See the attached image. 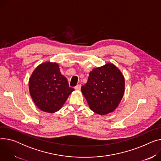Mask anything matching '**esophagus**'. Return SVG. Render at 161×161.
<instances>
[{
    "mask_svg": "<svg viewBox=\"0 0 161 161\" xmlns=\"http://www.w3.org/2000/svg\"><path fill=\"white\" fill-rule=\"evenodd\" d=\"M75 90H76V91H80V89H81V85H76V86H75Z\"/></svg>",
    "mask_w": 161,
    "mask_h": 161,
    "instance_id": "1",
    "label": "esophagus"
}]
</instances>
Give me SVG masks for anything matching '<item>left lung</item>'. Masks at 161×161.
<instances>
[{"instance_id":"obj_1","label":"left lung","mask_w":161,"mask_h":161,"mask_svg":"<svg viewBox=\"0 0 161 161\" xmlns=\"http://www.w3.org/2000/svg\"><path fill=\"white\" fill-rule=\"evenodd\" d=\"M125 86V78L121 70L112 63H107L90 72L88 81L81 90L90 109L103 115L118 107Z\"/></svg>"}]
</instances>
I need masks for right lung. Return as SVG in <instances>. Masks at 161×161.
Masks as SVG:
<instances>
[{
	"label": "right lung",
	"instance_id": "right-lung-1",
	"mask_svg": "<svg viewBox=\"0 0 161 161\" xmlns=\"http://www.w3.org/2000/svg\"><path fill=\"white\" fill-rule=\"evenodd\" d=\"M29 90L36 106L42 111L60 110L75 89L69 87L56 62H46L37 66L29 80Z\"/></svg>",
	"mask_w": 161,
	"mask_h": 161
}]
</instances>
